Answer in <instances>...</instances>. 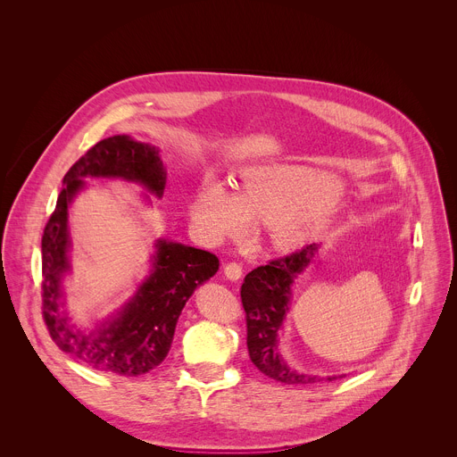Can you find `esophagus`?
I'll return each mask as SVG.
<instances>
[{"label": "esophagus", "mask_w": 457, "mask_h": 457, "mask_svg": "<svg viewBox=\"0 0 457 457\" xmlns=\"http://www.w3.org/2000/svg\"><path fill=\"white\" fill-rule=\"evenodd\" d=\"M224 275L229 280H238L242 277V264L240 262H228L224 266Z\"/></svg>", "instance_id": "34e87169"}]
</instances>
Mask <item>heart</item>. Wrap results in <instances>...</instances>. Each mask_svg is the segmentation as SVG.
<instances>
[{"instance_id": "heart-1", "label": "heart", "mask_w": 457, "mask_h": 457, "mask_svg": "<svg viewBox=\"0 0 457 457\" xmlns=\"http://www.w3.org/2000/svg\"><path fill=\"white\" fill-rule=\"evenodd\" d=\"M341 198L339 182L322 171L287 163L245 170L238 191L207 177L189 205L195 226L215 240L237 237L250 220L270 224L280 250H295L317 237Z\"/></svg>"}]
</instances>
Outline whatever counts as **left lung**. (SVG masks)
Instances as JSON below:
<instances>
[{"instance_id": "obj_1", "label": "left lung", "mask_w": 457, "mask_h": 457, "mask_svg": "<svg viewBox=\"0 0 457 457\" xmlns=\"http://www.w3.org/2000/svg\"><path fill=\"white\" fill-rule=\"evenodd\" d=\"M319 244H310L287 257L259 266L244 278L240 287L247 324V352L252 362L264 376L284 385H312L322 379L334 381L343 376H310L287 364L278 352V336L289 312L292 286L295 278L313 262Z\"/></svg>"}]
</instances>
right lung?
<instances>
[{"mask_svg":"<svg viewBox=\"0 0 457 457\" xmlns=\"http://www.w3.org/2000/svg\"><path fill=\"white\" fill-rule=\"evenodd\" d=\"M86 179L135 182L162 198L168 179L165 165L158 147L128 135L98 142L63 177L54 213L41 237L44 320L56 346L93 370L138 378L168 355L186 303L217 273L219 259L198 247L158 238L149 275L135 295L95 328H78L65 308L63 280L71 271L69 207L86 187Z\"/></svg>","mask_w":457,"mask_h":457,"instance_id":"right-lung-1","label":"right lung"}]
</instances>
